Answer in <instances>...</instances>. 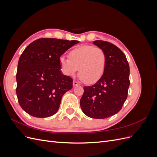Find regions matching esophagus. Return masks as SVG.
I'll list each match as a JSON object with an SVG mask.
<instances>
[{"label":"esophagus","mask_w":157,"mask_h":157,"mask_svg":"<svg viewBox=\"0 0 157 157\" xmlns=\"http://www.w3.org/2000/svg\"><path fill=\"white\" fill-rule=\"evenodd\" d=\"M73 86L75 87V86H78V85H79V84H78L77 81H75V80H73Z\"/></svg>","instance_id":"obj_1"}]
</instances>
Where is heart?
I'll return each instance as SVG.
<instances>
[{
    "mask_svg": "<svg viewBox=\"0 0 157 157\" xmlns=\"http://www.w3.org/2000/svg\"><path fill=\"white\" fill-rule=\"evenodd\" d=\"M69 59L61 57L60 67L65 75L73 77L78 70L83 82L94 84L101 78L106 66V55L103 49L91 45L78 46L71 50Z\"/></svg>",
    "mask_w": 157,
    "mask_h": 157,
    "instance_id": "1",
    "label": "heart"
}]
</instances>
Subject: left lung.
<instances>
[{
  "label": "left lung",
  "instance_id": "left-lung-1",
  "mask_svg": "<svg viewBox=\"0 0 157 157\" xmlns=\"http://www.w3.org/2000/svg\"><path fill=\"white\" fill-rule=\"evenodd\" d=\"M94 44L105 52V69L96 84L84 87L80 104L86 116L101 119L122 109L130 86V67L126 56L115 45L103 40H95Z\"/></svg>",
  "mask_w": 157,
  "mask_h": 157
}]
</instances>
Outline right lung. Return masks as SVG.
<instances>
[{
	"mask_svg": "<svg viewBox=\"0 0 157 157\" xmlns=\"http://www.w3.org/2000/svg\"><path fill=\"white\" fill-rule=\"evenodd\" d=\"M78 40L42 38L28 46L17 65L16 94L21 107L38 118L54 115L73 79L61 73L59 59Z\"/></svg>",
	"mask_w": 157,
	"mask_h": 157,
	"instance_id": "obj_1",
	"label": "right lung"
}]
</instances>
